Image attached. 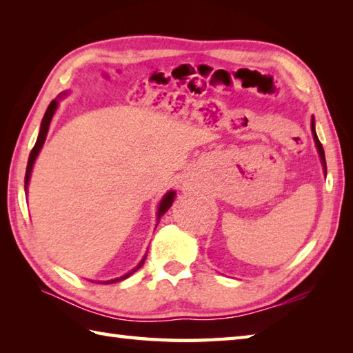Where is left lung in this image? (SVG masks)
I'll return each mask as SVG.
<instances>
[{
    "label": "left lung",
    "instance_id": "8db88e82",
    "mask_svg": "<svg viewBox=\"0 0 353 353\" xmlns=\"http://www.w3.org/2000/svg\"><path fill=\"white\" fill-rule=\"evenodd\" d=\"M311 130H312V137H314V141H316V147L319 150V156H320V161H321V165H323V170H325V174H326V159H325V150H323V145H321V142L319 141L317 138V133H316V124H314V118L311 119Z\"/></svg>",
    "mask_w": 353,
    "mask_h": 353
}]
</instances>
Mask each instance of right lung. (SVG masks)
<instances>
[{
    "label": "right lung",
    "instance_id": "right-lung-1",
    "mask_svg": "<svg viewBox=\"0 0 353 353\" xmlns=\"http://www.w3.org/2000/svg\"><path fill=\"white\" fill-rule=\"evenodd\" d=\"M62 95H65V94H61V97H62ZM57 106H59V101H57V100H52V101L50 103V106H48L47 112H45L43 118H42V123H41V130H39V134H37L36 144H34L33 150H32V152H30V156H28V162H27V171H26V190H27V186H28L30 176H32L33 163H34V161H36L37 154H39V152H41V148H42L43 142H45V138H47V133H48V129H50V123H51L52 115H54V112H56ZM174 196H176V192H174V191H168V192L165 194V196H163V199L161 200L159 208H157V223H159V219H161V216H162L165 212H167L168 209H170V206L172 205V201H174ZM156 226H157V224H156ZM145 258H147V254H145L144 258L141 259L139 264H138L137 267H134V268L132 270V272L125 273V274L119 276V277H115V279H110V281H103V283H117V282H119V281H124V279H127V277H129L130 274H133L134 272H137V270H139L142 265H144V261H145Z\"/></svg>",
    "mask_w": 353,
    "mask_h": 353
}]
</instances>
